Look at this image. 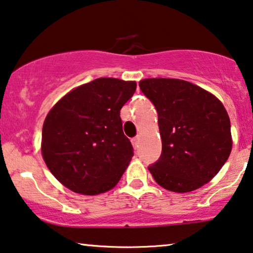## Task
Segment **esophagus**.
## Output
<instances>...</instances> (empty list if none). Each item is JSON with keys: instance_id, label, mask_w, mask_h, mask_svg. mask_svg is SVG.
Wrapping results in <instances>:
<instances>
[{"instance_id": "34e87169", "label": "esophagus", "mask_w": 253, "mask_h": 253, "mask_svg": "<svg viewBox=\"0 0 253 253\" xmlns=\"http://www.w3.org/2000/svg\"><path fill=\"white\" fill-rule=\"evenodd\" d=\"M139 142H140V136H135L134 137V139H132V144H133V147L136 148L139 147Z\"/></svg>"}]
</instances>
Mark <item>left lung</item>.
<instances>
[{
	"label": "left lung",
	"mask_w": 253,
	"mask_h": 253,
	"mask_svg": "<svg viewBox=\"0 0 253 253\" xmlns=\"http://www.w3.org/2000/svg\"><path fill=\"white\" fill-rule=\"evenodd\" d=\"M158 114L162 154L148 167L158 185L185 193L216 176L230 155V119L214 95L176 79L140 81Z\"/></svg>",
	"instance_id": "left-lung-1"
}]
</instances>
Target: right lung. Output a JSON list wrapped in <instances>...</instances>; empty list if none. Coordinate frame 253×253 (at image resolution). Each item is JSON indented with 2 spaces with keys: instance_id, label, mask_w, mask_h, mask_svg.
Segmentation results:
<instances>
[{
  "instance_id": "1",
  "label": "right lung",
  "mask_w": 253,
  "mask_h": 253,
  "mask_svg": "<svg viewBox=\"0 0 253 253\" xmlns=\"http://www.w3.org/2000/svg\"><path fill=\"white\" fill-rule=\"evenodd\" d=\"M135 90V82L102 77L67 93L47 114L42 157L67 188L95 195L120 180L134 155L120 110Z\"/></svg>"
}]
</instances>
